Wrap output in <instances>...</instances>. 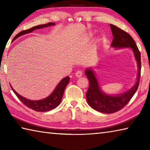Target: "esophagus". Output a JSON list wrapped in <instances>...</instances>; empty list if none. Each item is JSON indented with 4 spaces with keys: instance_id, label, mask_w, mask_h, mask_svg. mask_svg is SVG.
<instances>
[{
    "instance_id": "1",
    "label": "esophagus",
    "mask_w": 150,
    "mask_h": 150,
    "mask_svg": "<svg viewBox=\"0 0 150 150\" xmlns=\"http://www.w3.org/2000/svg\"><path fill=\"white\" fill-rule=\"evenodd\" d=\"M82 75H83V72L81 71H77L75 73V76L78 78L81 77Z\"/></svg>"
}]
</instances>
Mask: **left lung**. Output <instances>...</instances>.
<instances>
[{
  "instance_id": "left-lung-1",
  "label": "left lung",
  "mask_w": 150,
  "mask_h": 150,
  "mask_svg": "<svg viewBox=\"0 0 150 150\" xmlns=\"http://www.w3.org/2000/svg\"><path fill=\"white\" fill-rule=\"evenodd\" d=\"M110 28L113 36L111 47L115 48H131L137 62L138 75L137 82L131 88L123 93L110 95L104 93L100 88L94 71L91 68L85 69V74L89 81L88 89L86 94L87 102L92 109L104 113L117 112L127 104L137 91L140 83L141 70L140 52L132 37L112 24H110Z\"/></svg>"
}]
</instances>
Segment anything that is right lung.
Wrapping results in <instances>:
<instances>
[{"label":"right lung","mask_w":150,"mask_h":150,"mask_svg":"<svg viewBox=\"0 0 150 150\" xmlns=\"http://www.w3.org/2000/svg\"><path fill=\"white\" fill-rule=\"evenodd\" d=\"M55 23H48L46 24H43V25H37L33 28H30L29 29L25 30V31H22L20 33H19L18 35H16V36L14 37L13 40L17 39L19 37L22 36V35L25 34L29 33L34 31L35 29H42L44 28H47V27H50L52 25H54ZM69 77H66L62 79L60 82H59L58 85L56 86L55 89L54 90V91L49 95L48 96L45 98L44 99L39 100H31L29 99H27L21 96L20 94L17 93L14 89H13L12 86L10 85L11 88H12V91L14 92L15 94L17 96L19 99L20 100V101L22 102L23 104H25L27 107L29 108H31L32 110H33L36 111H40V112H44V111H48L53 110L55 108H56L59 103H60L62 97H63L64 90L66 88V86L67 85L69 81Z\"/></svg>","instance_id":"obj_1"}]
</instances>
